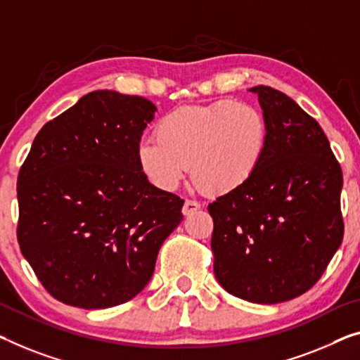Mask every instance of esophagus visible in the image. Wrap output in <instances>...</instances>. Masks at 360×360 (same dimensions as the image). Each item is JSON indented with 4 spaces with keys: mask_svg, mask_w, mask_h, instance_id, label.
Instances as JSON below:
<instances>
[{
    "mask_svg": "<svg viewBox=\"0 0 360 360\" xmlns=\"http://www.w3.org/2000/svg\"><path fill=\"white\" fill-rule=\"evenodd\" d=\"M197 210H200V203L195 202V200H186L184 202V207H182V213H184L186 217H189V214H194Z\"/></svg>",
    "mask_w": 360,
    "mask_h": 360,
    "instance_id": "34e87169",
    "label": "esophagus"
}]
</instances>
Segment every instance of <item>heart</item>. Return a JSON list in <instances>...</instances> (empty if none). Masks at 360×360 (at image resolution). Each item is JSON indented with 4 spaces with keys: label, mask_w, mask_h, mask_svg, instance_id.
Instances as JSON below:
<instances>
[{
    "label": "heart",
    "mask_w": 360,
    "mask_h": 360,
    "mask_svg": "<svg viewBox=\"0 0 360 360\" xmlns=\"http://www.w3.org/2000/svg\"><path fill=\"white\" fill-rule=\"evenodd\" d=\"M157 141L137 146L141 173L173 192L189 173L207 195H226L252 179L265 157L268 124L260 110L236 100L186 105L160 117Z\"/></svg>",
    "instance_id": "b5f03b06"
}]
</instances>
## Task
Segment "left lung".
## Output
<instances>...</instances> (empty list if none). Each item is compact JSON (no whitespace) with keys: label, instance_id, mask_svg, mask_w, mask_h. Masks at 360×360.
Instances as JSON below:
<instances>
[{"label":"left lung","instance_id":"obj_1","mask_svg":"<svg viewBox=\"0 0 360 360\" xmlns=\"http://www.w3.org/2000/svg\"><path fill=\"white\" fill-rule=\"evenodd\" d=\"M249 90L259 95L268 146L248 184L208 205L213 271L236 297L280 304L309 291L340 249L342 173L296 101L265 85Z\"/></svg>","mask_w":360,"mask_h":360}]
</instances>
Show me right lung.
<instances>
[{
  "mask_svg": "<svg viewBox=\"0 0 360 360\" xmlns=\"http://www.w3.org/2000/svg\"><path fill=\"white\" fill-rule=\"evenodd\" d=\"M155 106L96 90L46 122L18 178L20 252L53 297L108 309L136 297L184 200L141 173L136 150Z\"/></svg>",
  "mask_w": 360,
  "mask_h": 360,
  "instance_id": "1",
  "label": "right lung"
}]
</instances>
